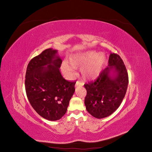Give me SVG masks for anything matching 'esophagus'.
I'll list each match as a JSON object with an SVG mask.
<instances>
[{
    "mask_svg": "<svg viewBox=\"0 0 152 152\" xmlns=\"http://www.w3.org/2000/svg\"><path fill=\"white\" fill-rule=\"evenodd\" d=\"M83 83H82V82H80V81H79V80H77V82H76V84H75V87H77V86H83Z\"/></svg>",
    "mask_w": 152,
    "mask_h": 152,
    "instance_id": "34e87169",
    "label": "esophagus"
}]
</instances>
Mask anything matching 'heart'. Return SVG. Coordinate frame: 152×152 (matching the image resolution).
<instances>
[{
  "instance_id": "heart-1",
  "label": "heart",
  "mask_w": 152,
  "mask_h": 152,
  "mask_svg": "<svg viewBox=\"0 0 152 152\" xmlns=\"http://www.w3.org/2000/svg\"><path fill=\"white\" fill-rule=\"evenodd\" d=\"M106 62L104 53L96 54L91 51L84 54H75L69 58V63L65 61L62 63L61 69L63 73L68 77L75 75L74 68H82V75L86 79H94L102 72Z\"/></svg>"
}]
</instances>
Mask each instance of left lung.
I'll return each instance as SVG.
<instances>
[{
	"label": "left lung",
	"mask_w": 152,
	"mask_h": 152,
	"mask_svg": "<svg viewBox=\"0 0 152 152\" xmlns=\"http://www.w3.org/2000/svg\"><path fill=\"white\" fill-rule=\"evenodd\" d=\"M112 70L116 73L113 76L111 75ZM128 83V73L122 58L117 54H110L108 66L102 71L94 81L84 84L87 111L97 118L110 115L121 105Z\"/></svg>",
	"instance_id": "1"
}]
</instances>
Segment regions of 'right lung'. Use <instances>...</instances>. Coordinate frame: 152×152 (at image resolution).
I'll return each instance as SVG.
<instances>
[{
    "instance_id": "obj_1",
    "label": "right lung",
    "mask_w": 152,
    "mask_h": 152,
    "mask_svg": "<svg viewBox=\"0 0 152 152\" xmlns=\"http://www.w3.org/2000/svg\"><path fill=\"white\" fill-rule=\"evenodd\" d=\"M56 53V50L47 49L32 58L25 80L31 107L39 115L52 121L60 119L66 112L76 83L62 77L59 71L62 60Z\"/></svg>"
}]
</instances>
